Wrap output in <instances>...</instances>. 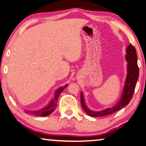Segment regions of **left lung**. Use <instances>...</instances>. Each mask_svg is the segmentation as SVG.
<instances>
[{
    "mask_svg": "<svg viewBox=\"0 0 146 146\" xmlns=\"http://www.w3.org/2000/svg\"><path fill=\"white\" fill-rule=\"evenodd\" d=\"M126 53L125 59L127 62V74L124 88H123V93L120 101L111 108H108L105 110L101 111H93L89 110L87 106H86L83 94L81 92V105H82L83 110L88 115L95 117L109 115L127 106L129 103L130 100H131L138 78V75H139V68H138L137 64V51L131 44H130V45L128 46L127 48Z\"/></svg>",
    "mask_w": 146,
    "mask_h": 146,
    "instance_id": "8db88e82",
    "label": "left lung"
}]
</instances>
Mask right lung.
Wrapping results in <instances>:
<instances>
[{"label": "right lung", "instance_id": "1", "mask_svg": "<svg viewBox=\"0 0 146 146\" xmlns=\"http://www.w3.org/2000/svg\"><path fill=\"white\" fill-rule=\"evenodd\" d=\"M67 86L68 85H66L64 87H61L60 88H58V90L55 91L53 99H52V100L51 101L50 103H49V104H48V106H47L46 108H43L42 110H41L36 111H28L26 112V113H31L34 115L40 116V117H46V116L50 115L51 113L55 110V108L56 107V103H57V100L59 97V95L62 92L64 88H66Z\"/></svg>", "mask_w": 146, "mask_h": 146}]
</instances>
